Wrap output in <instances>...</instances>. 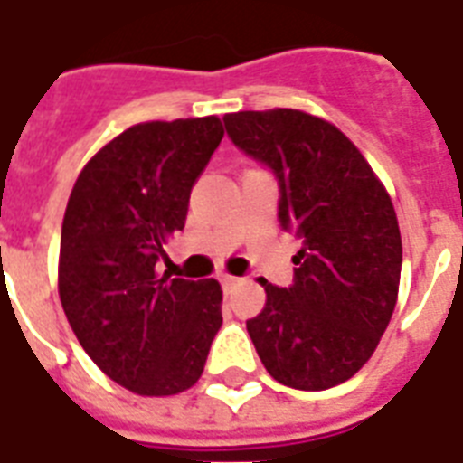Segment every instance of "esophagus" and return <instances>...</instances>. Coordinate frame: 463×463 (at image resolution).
<instances>
[{
    "instance_id": "obj_1",
    "label": "esophagus",
    "mask_w": 463,
    "mask_h": 463,
    "mask_svg": "<svg viewBox=\"0 0 463 463\" xmlns=\"http://www.w3.org/2000/svg\"><path fill=\"white\" fill-rule=\"evenodd\" d=\"M221 283H223V290H231V288H235V286H240V279L238 276H223V279H221Z\"/></svg>"
}]
</instances>
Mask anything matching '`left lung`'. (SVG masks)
I'll use <instances>...</instances> for the list:
<instances>
[{"label":"left lung","mask_w":463,"mask_h":463,"mask_svg":"<svg viewBox=\"0 0 463 463\" xmlns=\"http://www.w3.org/2000/svg\"><path fill=\"white\" fill-rule=\"evenodd\" d=\"M228 137L279 177L283 231L300 240L296 281L260 279L267 305L247 331L267 373L322 392L351 380L399 300L402 232L387 187L338 127L293 108L231 112Z\"/></svg>","instance_id":"1"}]
</instances>
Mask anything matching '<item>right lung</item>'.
<instances>
[{
	"instance_id": "1",
	"label": "right lung",
	"mask_w": 463,
	"mask_h": 463,
	"mask_svg": "<svg viewBox=\"0 0 463 463\" xmlns=\"http://www.w3.org/2000/svg\"><path fill=\"white\" fill-rule=\"evenodd\" d=\"M223 139L216 115L141 122L83 165L61 221L57 288L69 326L112 382L139 396L194 387L223 324L216 279L160 274L189 194Z\"/></svg>"
}]
</instances>
